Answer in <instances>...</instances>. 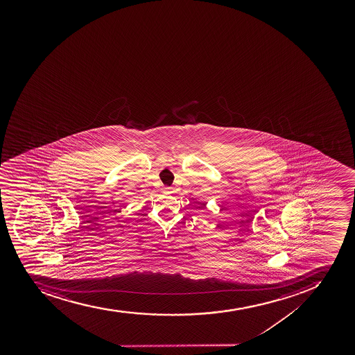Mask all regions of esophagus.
<instances>
[{
  "instance_id": "esophagus-1",
  "label": "esophagus",
  "mask_w": 355,
  "mask_h": 355,
  "mask_svg": "<svg viewBox=\"0 0 355 355\" xmlns=\"http://www.w3.org/2000/svg\"><path fill=\"white\" fill-rule=\"evenodd\" d=\"M164 191H169L170 187H164Z\"/></svg>"
}]
</instances>
